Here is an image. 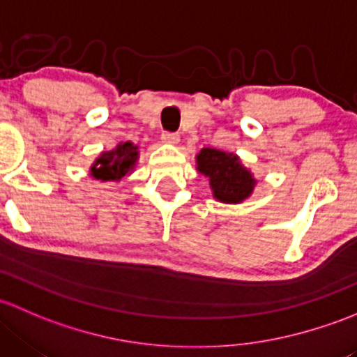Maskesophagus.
I'll return each instance as SVG.
<instances>
[{
    "label": "esophagus",
    "instance_id": "esophagus-1",
    "mask_svg": "<svg viewBox=\"0 0 357 357\" xmlns=\"http://www.w3.org/2000/svg\"><path fill=\"white\" fill-rule=\"evenodd\" d=\"M161 141H163L165 144L177 146L178 142H180V135L178 134H174V132H165V134L161 135Z\"/></svg>",
    "mask_w": 357,
    "mask_h": 357
}]
</instances>
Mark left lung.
I'll use <instances>...</instances> for the list:
<instances>
[{
	"mask_svg": "<svg viewBox=\"0 0 357 357\" xmlns=\"http://www.w3.org/2000/svg\"><path fill=\"white\" fill-rule=\"evenodd\" d=\"M196 170L209 182L213 197L225 204H241L256 189L255 174L244 167L235 153L215 148H203L196 154Z\"/></svg>",
	"mask_w": 357,
	"mask_h": 357,
	"instance_id": "obj_1",
	"label": "left lung"
}]
</instances>
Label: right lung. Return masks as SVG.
<instances>
[{
    "mask_svg": "<svg viewBox=\"0 0 357 357\" xmlns=\"http://www.w3.org/2000/svg\"><path fill=\"white\" fill-rule=\"evenodd\" d=\"M139 161V146L134 142H119L109 151H102L89 167V175L101 182H120L135 170Z\"/></svg>",
    "mask_w": 357,
    "mask_h": 357,
    "instance_id": "add662e5",
    "label": "right lung"
}]
</instances>
